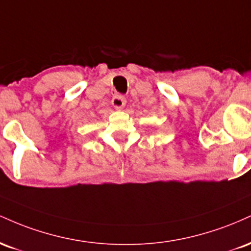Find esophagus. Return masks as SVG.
Wrapping results in <instances>:
<instances>
[{
	"mask_svg": "<svg viewBox=\"0 0 251 251\" xmlns=\"http://www.w3.org/2000/svg\"><path fill=\"white\" fill-rule=\"evenodd\" d=\"M112 105L117 111H123L126 106V99L122 96H116L112 99Z\"/></svg>",
	"mask_w": 251,
	"mask_h": 251,
	"instance_id": "obj_1",
	"label": "esophagus"
}]
</instances>
